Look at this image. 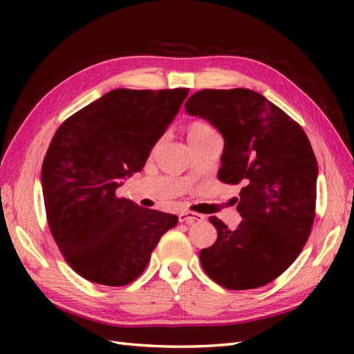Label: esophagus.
I'll return each mask as SVG.
<instances>
[{"mask_svg":"<svg viewBox=\"0 0 354 354\" xmlns=\"http://www.w3.org/2000/svg\"><path fill=\"white\" fill-rule=\"evenodd\" d=\"M178 219L183 223H194V222L204 221V216L199 213H193V212H181L178 214Z\"/></svg>","mask_w":354,"mask_h":354,"instance_id":"34e87169","label":"esophagus"}]
</instances>
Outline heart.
<instances>
[{
    "instance_id": "b5f03b06",
    "label": "heart",
    "mask_w": 354,
    "mask_h": 354,
    "mask_svg": "<svg viewBox=\"0 0 354 354\" xmlns=\"http://www.w3.org/2000/svg\"><path fill=\"white\" fill-rule=\"evenodd\" d=\"M187 133H189V140L190 141H196L201 138H205L208 135L217 133L214 127L212 124H208L207 122H202V120H194L189 124V129H187Z\"/></svg>"
}]
</instances>
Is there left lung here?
Returning <instances> with one entry per match:
<instances>
[{
  "mask_svg": "<svg viewBox=\"0 0 354 354\" xmlns=\"http://www.w3.org/2000/svg\"><path fill=\"white\" fill-rule=\"evenodd\" d=\"M208 120L225 147L217 178L240 184L242 222L230 230L216 216V242L199 254L205 274L225 289L261 288L303 251L317 205V158L303 127L266 97L246 88L202 89L185 102Z\"/></svg>",
  "mask_w": 354,
  "mask_h": 354,
  "instance_id": "1",
  "label": "left lung"
}]
</instances>
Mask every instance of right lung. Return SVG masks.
<instances>
[{
	"instance_id": "obj_1",
	"label": "right lung",
	"mask_w": 354,
	"mask_h": 354,
	"mask_svg": "<svg viewBox=\"0 0 354 354\" xmlns=\"http://www.w3.org/2000/svg\"><path fill=\"white\" fill-rule=\"evenodd\" d=\"M189 88H118L59 126L42 162L47 222L64 259L86 280L126 286L178 217L118 198L178 114Z\"/></svg>"
}]
</instances>
